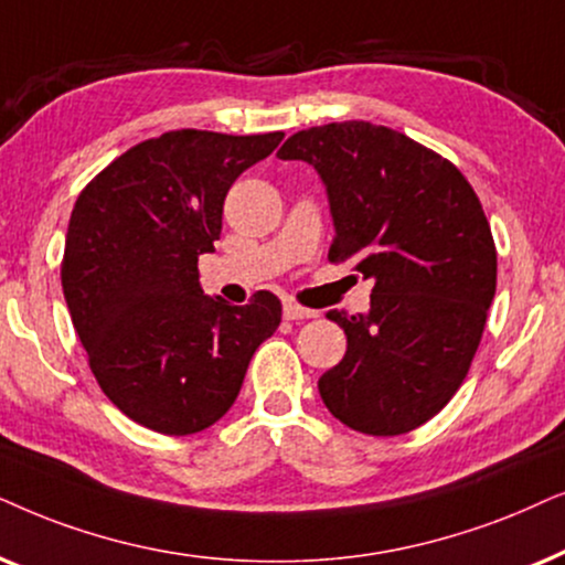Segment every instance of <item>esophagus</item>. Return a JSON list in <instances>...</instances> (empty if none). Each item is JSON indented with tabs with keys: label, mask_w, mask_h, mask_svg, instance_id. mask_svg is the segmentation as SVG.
<instances>
[{
	"label": "esophagus",
	"mask_w": 565,
	"mask_h": 565,
	"mask_svg": "<svg viewBox=\"0 0 565 565\" xmlns=\"http://www.w3.org/2000/svg\"><path fill=\"white\" fill-rule=\"evenodd\" d=\"M284 318H287V320H307V318H318V312L307 310V307L297 305V302H284Z\"/></svg>",
	"instance_id": "34e87169"
}]
</instances>
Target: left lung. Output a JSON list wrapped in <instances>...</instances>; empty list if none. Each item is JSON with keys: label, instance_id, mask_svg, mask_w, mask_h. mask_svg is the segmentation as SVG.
<instances>
[{"label": "left lung", "instance_id": "obj_1", "mask_svg": "<svg viewBox=\"0 0 565 565\" xmlns=\"http://www.w3.org/2000/svg\"><path fill=\"white\" fill-rule=\"evenodd\" d=\"M276 157L315 164L328 260L374 278L370 315L328 312L345 356L320 377L322 403L353 431L408 434L452 401L483 338L495 245L480 199L445 157L370 120L297 131Z\"/></svg>", "mask_w": 565, "mask_h": 565}]
</instances>
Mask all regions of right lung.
<instances>
[{
  "mask_svg": "<svg viewBox=\"0 0 565 565\" xmlns=\"http://www.w3.org/2000/svg\"><path fill=\"white\" fill-rule=\"evenodd\" d=\"M281 139L168 131L116 157L72 209L62 287L74 330L108 401L157 434L216 424L281 322L270 291L235 307L199 281L232 183Z\"/></svg>",
  "mask_w": 565,
  "mask_h": 565,
  "instance_id": "obj_1",
  "label": "right lung"
}]
</instances>
